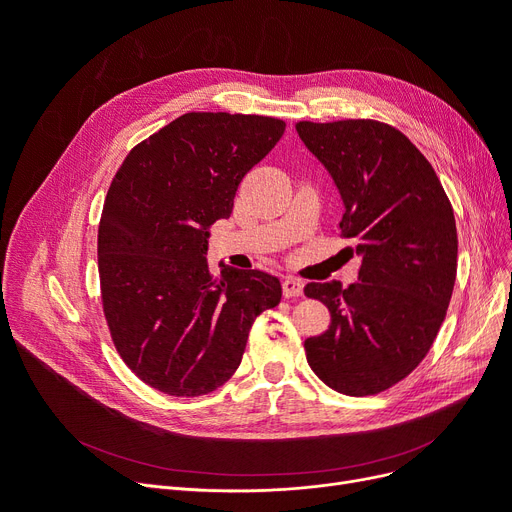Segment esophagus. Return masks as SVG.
Instances as JSON below:
<instances>
[{
	"mask_svg": "<svg viewBox=\"0 0 512 512\" xmlns=\"http://www.w3.org/2000/svg\"><path fill=\"white\" fill-rule=\"evenodd\" d=\"M282 292L286 299H292V297H301L303 294V282L297 280V278H284L282 280Z\"/></svg>",
	"mask_w": 512,
	"mask_h": 512,
	"instance_id": "1",
	"label": "esophagus"
}]
</instances>
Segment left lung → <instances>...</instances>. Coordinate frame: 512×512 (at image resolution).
Masks as SVG:
<instances>
[{
  "mask_svg": "<svg viewBox=\"0 0 512 512\" xmlns=\"http://www.w3.org/2000/svg\"><path fill=\"white\" fill-rule=\"evenodd\" d=\"M297 132L332 176L342 236L361 257L348 288L305 286L332 315L305 340L307 363L336 392L378 394L423 361L446 317L459 253L452 205L432 164L384 122H299Z\"/></svg>",
  "mask_w": 512,
  "mask_h": 512,
  "instance_id": "1",
  "label": "left lung"
}]
</instances>
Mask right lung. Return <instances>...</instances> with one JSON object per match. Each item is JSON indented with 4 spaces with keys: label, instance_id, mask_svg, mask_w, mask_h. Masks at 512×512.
Masks as SVG:
<instances>
[{
    "label": "right lung",
    "instance_id": "right-lung-1",
    "mask_svg": "<svg viewBox=\"0 0 512 512\" xmlns=\"http://www.w3.org/2000/svg\"><path fill=\"white\" fill-rule=\"evenodd\" d=\"M278 118L191 112L134 147L99 222L107 326L151 388L201 396L230 380L257 315L282 299L276 276L207 265L209 226L230 218L240 180L282 139Z\"/></svg>",
    "mask_w": 512,
    "mask_h": 512
}]
</instances>
